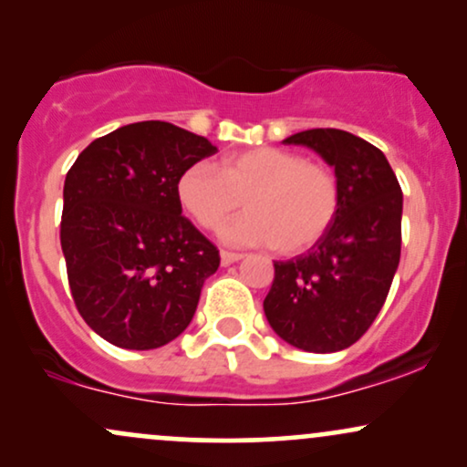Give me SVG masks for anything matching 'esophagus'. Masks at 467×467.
<instances>
[{
    "label": "esophagus",
    "mask_w": 467,
    "mask_h": 467,
    "mask_svg": "<svg viewBox=\"0 0 467 467\" xmlns=\"http://www.w3.org/2000/svg\"><path fill=\"white\" fill-rule=\"evenodd\" d=\"M222 265H233V264H237V261H241L244 259V254H241V252H230V250H222Z\"/></svg>",
    "instance_id": "esophagus-1"
}]
</instances>
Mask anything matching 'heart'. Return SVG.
<instances>
[{"label":"heart","instance_id":"obj_1","mask_svg":"<svg viewBox=\"0 0 467 467\" xmlns=\"http://www.w3.org/2000/svg\"><path fill=\"white\" fill-rule=\"evenodd\" d=\"M178 197L203 230H217L245 203L248 213L222 230L230 245H275L283 254L312 248L331 228L340 184L323 162L278 147L230 153L215 169L191 164L178 180Z\"/></svg>","mask_w":467,"mask_h":467}]
</instances>
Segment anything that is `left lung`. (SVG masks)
<instances>
[{
    "label": "left lung",
    "instance_id": "obj_1",
    "mask_svg": "<svg viewBox=\"0 0 467 467\" xmlns=\"http://www.w3.org/2000/svg\"><path fill=\"white\" fill-rule=\"evenodd\" d=\"M287 144L334 166L340 206L307 254L276 261L264 301L267 323L296 349L334 353L360 340L389 296L400 265L401 189L387 155L342 130H307Z\"/></svg>",
    "mask_w": 467,
    "mask_h": 467
}]
</instances>
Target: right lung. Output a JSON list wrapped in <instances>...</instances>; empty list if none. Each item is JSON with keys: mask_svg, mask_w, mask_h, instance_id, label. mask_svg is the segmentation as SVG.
Instances as JSON below:
<instances>
[{"mask_svg": "<svg viewBox=\"0 0 467 467\" xmlns=\"http://www.w3.org/2000/svg\"><path fill=\"white\" fill-rule=\"evenodd\" d=\"M217 151L162 120L107 133L63 186L61 248L78 314L120 349L147 351L191 325L219 250L182 217L178 180Z\"/></svg>", "mask_w": 467, "mask_h": 467, "instance_id": "obj_1", "label": "right lung"}]
</instances>
